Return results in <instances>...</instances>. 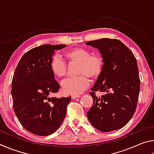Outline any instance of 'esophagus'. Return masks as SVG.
Here are the masks:
<instances>
[{"label":"esophagus","mask_w":154,"mask_h":154,"mask_svg":"<svg viewBox=\"0 0 154 154\" xmlns=\"http://www.w3.org/2000/svg\"><path fill=\"white\" fill-rule=\"evenodd\" d=\"M80 96L79 95H72L71 96V98L72 99H76L77 98H79Z\"/></svg>","instance_id":"1"}]
</instances>
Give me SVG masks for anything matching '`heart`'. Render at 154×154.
Returning a JSON list of instances; mask_svg holds the SVG:
<instances>
[{
  "instance_id": "heart-1",
  "label": "heart",
  "mask_w": 154,
  "mask_h": 154,
  "mask_svg": "<svg viewBox=\"0 0 154 154\" xmlns=\"http://www.w3.org/2000/svg\"><path fill=\"white\" fill-rule=\"evenodd\" d=\"M65 58L70 63L78 62L77 74L75 77H69L62 83L64 92L69 94H79L90 85L91 79H96L102 73L104 68L103 57L100 54L92 53L87 49L76 48L66 51ZM50 70L54 76L64 77L66 75V64L60 57L54 55L49 64Z\"/></svg>"
}]
</instances>
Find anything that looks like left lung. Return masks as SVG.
Listing matches in <instances>:
<instances>
[{
    "mask_svg": "<svg viewBox=\"0 0 154 154\" xmlns=\"http://www.w3.org/2000/svg\"><path fill=\"white\" fill-rule=\"evenodd\" d=\"M86 45L98 49L104 61L102 73L90 92L94 103L88 118L102 132L119 130L131 119L139 100L140 78L136 58L116 38H100ZM97 91L106 94L98 97Z\"/></svg>",
    "mask_w": 154,
    "mask_h": 154,
    "instance_id": "1",
    "label": "left lung"
}]
</instances>
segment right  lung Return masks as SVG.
<instances>
[{
	"label": "right lung",
	"instance_id": "add662e5",
	"mask_svg": "<svg viewBox=\"0 0 154 154\" xmlns=\"http://www.w3.org/2000/svg\"><path fill=\"white\" fill-rule=\"evenodd\" d=\"M66 45H43L22 57L12 79L13 106L18 120L34 134L47 136L58 130L66 113L71 96L56 98L59 83L49 67L56 49Z\"/></svg>",
	"mask_w": 154,
	"mask_h": 154
}]
</instances>
